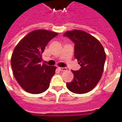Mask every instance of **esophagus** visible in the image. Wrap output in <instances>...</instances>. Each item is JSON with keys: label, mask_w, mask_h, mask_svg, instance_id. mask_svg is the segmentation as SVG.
<instances>
[{"label": "esophagus", "mask_w": 122, "mask_h": 122, "mask_svg": "<svg viewBox=\"0 0 122 122\" xmlns=\"http://www.w3.org/2000/svg\"><path fill=\"white\" fill-rule=\"evenodd\" d=\"M59 69L61 70V71H66L67 70V68H65V67H59Z\"/></svg>", "instance_id": "34e87169"}]
</instances>
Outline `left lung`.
<instances>
[{"mask_svg":"<svg viewBox=\"0 0 122 122\" xmlns=\"http://www.w3.org/2000/svg\"><path fill=\"white\" fill-rule=\"evenodd\" d=\"M64 36L74 43V56L81 66L79 70H72L74 79L66 86L74 93H86L102 77L106 59L104 48L97 39L83 30L68 31Z\"/></svg>","mask_w":122,"mask_h":122,"instance_id":"1","label":"left lung"}]
</instances>
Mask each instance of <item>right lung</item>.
<instances>
[{
	"label": "right lung",
	"mask_w": 122,
	"mask_h": 122,
	"mask_svg": "<svg viewBox=\"0 0 122 122\" xmlns=\"http://www.w3.org/2000/svg\"><path fill=\"white\" fill-rule=\"evenodd\" d=\"M57 35L37 30L27 34L14 48L11 58L13 73L20 86L29 93H42L49 87L56 67L41 65V57L48 43Z\"/></svg>",
	"instance_id": "1"
}]
</instances>
